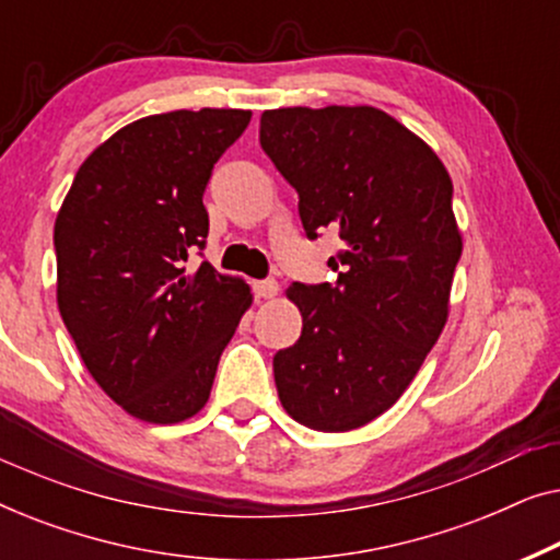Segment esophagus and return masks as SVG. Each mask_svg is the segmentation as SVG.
I'll return each mask as SVG.
<instances>
[{
  "label": "esophagus",
  "instance_id": "esophagus-1",
  "mask_svg": "<svg viewBox=\"0 0 560 560\" xmlns=\"http://www.w3.org/2000/svg\"><path fill=\"white\" fill-rule=\"evenodd\" d=\"M255 295L257 298H275L280 293V285H278V280H272V278H265V280H257L255 285Z\"/></svg>",
  "mask_w": 560,
  "mask_h": 560
}]
</instances>
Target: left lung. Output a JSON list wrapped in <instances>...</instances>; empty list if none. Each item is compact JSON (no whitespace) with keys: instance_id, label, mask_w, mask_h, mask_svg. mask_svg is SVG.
Wrapping results in <instances>:
<instances>
[{"instance_id":"obj_1","label":"left lung","mask_w":560,"mask_h":560,"mask_svg":"<svg viewBox=\"0 0 560 560\" xmlns=\"http://www.w3.org/2000/svg\"><path fill=\"white\" fill-rule=\"evenodd\" d=\"M259 144L298 190L308 240L336 229V282H293L303 316L272 359L282 408L324 433L354 431L393 408L448 318L458 257L439 155L374 106H290L259 119Z\"/></svg>"}]
</instances>
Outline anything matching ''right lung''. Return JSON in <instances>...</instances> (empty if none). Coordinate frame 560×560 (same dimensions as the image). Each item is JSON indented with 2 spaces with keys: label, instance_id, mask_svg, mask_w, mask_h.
Masks as SVG:
<instances>
[{
  "label": "right lung",
  "instance_id": "obj_1",
  "mask_svg": "<svg viewBox=\"0 0 560 560\" xmlns=\"http://www.w3.org/2000/svg\"><path fill=\"white\" fill-rule=\"evenodd\" d=\"M252 112H167L121 127L75 173L56 219L58 311L98 387L144 423H180L211 395L249 285L188 272L206 247L203 190Z\"/></svg>",
  "mask_w": 560,
  "mask_h": 560
}]
</instances>
